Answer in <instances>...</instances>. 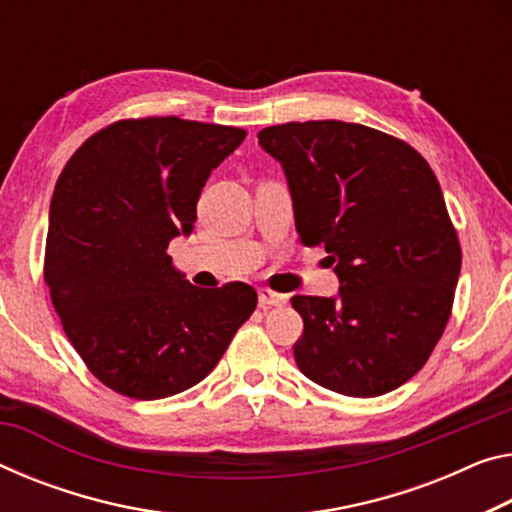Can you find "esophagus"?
<instances>
[{
  "instance_id": "esophagus-1",
  "label": "esophagus",
  "mask_w": 512,
  "mask_h": 512,
  "mask_svg": "<svg viewBox=\"0 0 512 512\" xmlns=\"http://www.w3.org/2000/svg\"><path fill=\"white\" fill-rule=\"evenodd\" d=\"M259 305L262 307H282L287 305L285 294H275L271 289H259Z\"/></svg>"
}]
</instances>
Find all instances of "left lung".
Returning a JSON list of instances; mask_svg holds the SVG:
<instances>
[{
  "mask_svg": "<svg viewBox=\"0 0 512 512\" xmlns=\"http://www.w3.org/2000/svg\"><path fill=\"white\" fill-rule=\"evenodd\" d=\"M305 246L326 248L337 296H294L298 369L344 396L401 387L431 358L449 321L460 246L421 154L378 129L342 120L266 127Z\"/></svg>",
  "mask_w": 512,
  "mask_h": 512,
  "instance_id": "obj_1",
  "label": "left lung"
}]
</instances>
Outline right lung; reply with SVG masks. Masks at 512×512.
<instances>
[{
  "instance_id": "obj_1",
  "label": "right lung",
  "mask_w": 512,
  "mask_h": 512,
  "mask_svg": "<svg viewBox=\"0 0 512 512\" xmlns=\"http://www.w3.org/2000/svg\"><path fill=\"white\" fill-rule=\"evenodd\" d=\"M243 139L239 127L120 120L63 168L45 282L70 344L113 392L154 401L198 385L253 314V287H193L168 255L191 234L207 177Z\"/></svg>"
}]
</instances>
